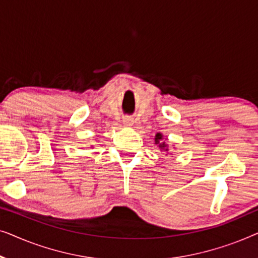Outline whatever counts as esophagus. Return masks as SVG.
<instances>
[{
  "label": "esophagus",
  "instance_id": "1",
  "mask_svg": "<svg viewBox=\"0 0 258 258\" xmlns=\"http://www.w3.org/2000/svg\"><path fill=\"white\" fill-rule=\"evenodd\" d=\"M134 123V118L130 117V116H125V117H123V124L125 126H132Z\"/></svg>",
  "mask_w": 258,
  "mask_h": 258
}]
</instances>
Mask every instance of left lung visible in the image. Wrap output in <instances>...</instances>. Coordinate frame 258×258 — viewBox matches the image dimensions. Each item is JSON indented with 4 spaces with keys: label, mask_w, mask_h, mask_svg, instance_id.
Masks as SVG:
<instances>
[{
    "label": "left lung",
    "mask_w": 258,
    "mask_h": 258,
    "mask_svg": "<svg viewBox=\"0 0 258 258\" xmlns=\"http://www.w3.org/2000/svg\"><path fill=\"white\" fill-rule=\"evenodd\" d=\"M162 140H163V135H162L161 133H157L156 136H155V144H157L158 148H160L161 150H164V151H168V146L165 144V142H162Z\"/></svg>",
    "instance_id": "obj_1"
}]
</instances>
